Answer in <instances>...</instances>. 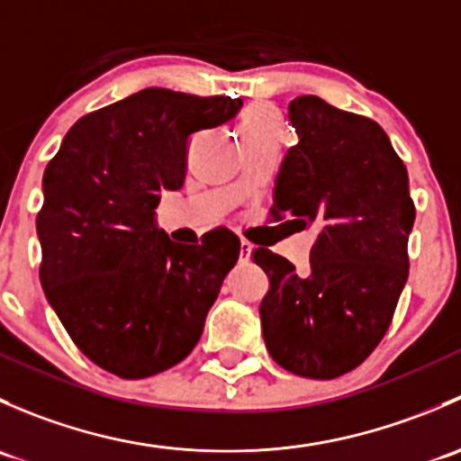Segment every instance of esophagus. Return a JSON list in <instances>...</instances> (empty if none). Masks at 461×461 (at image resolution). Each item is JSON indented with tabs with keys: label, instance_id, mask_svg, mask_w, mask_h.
I'll use <instances>...</instances> for the list:
<instances>
[{
	"label": "esophagus",
	"instance_id": "34e87169",
	"mask_svg": "<svg viewBox=\"0 0 461 461\" xmlns=\"http://www.w3.org/2000/svg\"><path fill=\"white\" fill-rule=\"evenodd\" d=\"M249 254H252V243H248V240H240V260H248Z\"/></svg>",
	"mask_w": 461,
	"mask_h": 461
}]
</instances>
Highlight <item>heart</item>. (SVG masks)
Returning <instances> with one entry per match:
<instances>
[{"instance_id": "b5f03b06", "label": "heart", "mask_w": 461, "mask_h": 461, "mask_svg": "<svg viewBox=\"0 0 461 461\" xmlns=\"http://www.w3.org/2000/svg\"><path fill=\"white\" fill-rule=\"evenodd\" d=\"M240 138L252 140L263 136H283V115L269 102H254L245 109L240 120Z\"/></svg>"}]
</instances>
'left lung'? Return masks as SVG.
Returning a JSON list of instances; mask_svg holds the SVG:
<instances>
[{"mask_svg":"<svg viewBox=\"0 0 461 461\" xmlns=\"http://www.w3.org/2000/svg\"><path fill=\"white\" fill-rule=\"evenodd\" d=\"M299 142L274 183V213L294 231L317 230L310 272L257 248L269 278L260 330L272 359L290 373L334 379L384 339L408 278L415 204L408 171L384 129L317 95L290 102Z\"/></svg>","mask_w":461,"mask_h":461,"instance_id":"1","label":"left lung"}]
</instances>
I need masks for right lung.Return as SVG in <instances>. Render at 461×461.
<instances>
[{"mask_svg": "<svg viewBox=\"0 0 461 461\" xmlns=\"http://www.w3.org/2000/svg\"><path fill=\"white\" fill-rule=\"evenodd\" d=\"M240 97L142 88L77 120L41 178L40 281L76 346L109 373L144 379L180 364L236 265L227 230L174 243L156 222L183 187L194 133L230 122Z\"/></svg>", "mask_w": 461, "mask_h": 461, "instance_id": "add662e5", "label": "right lung"}]
</instances>
